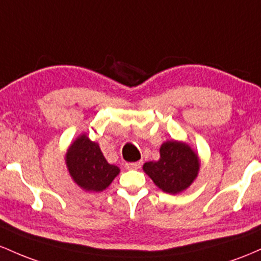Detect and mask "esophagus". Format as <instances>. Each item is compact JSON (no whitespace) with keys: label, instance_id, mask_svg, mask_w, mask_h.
<instances>
[{"label":"esophagus","instance_id":"1","mask_svg":"<svg viewBox=\"0 0 261 261\" xmlns=\"http://www.w3.org/2000/svg\"><path fill=\"white\" fill-rule=\"evenodd\" d=\"M143 162H136V163H127L125 164V169L128 170H138L142 168Z\"/></svg>","mask_w":261,"mask_h":261}]
</instances>
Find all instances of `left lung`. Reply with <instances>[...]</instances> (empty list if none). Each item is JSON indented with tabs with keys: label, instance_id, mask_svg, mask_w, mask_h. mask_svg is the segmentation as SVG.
Wrapping results in <instances>:
<instances>
[{
	"label": "left lung",
	"instance_id": "obj_1",
	"mask_svg": "<svg viewBox=\"0 0 261 261\" xmlns=\"http://www.w3.org/2000/svg\"><path fill=\"white\" fill-rule=\"evenodd\" d=\"M159 151V160L145 163L143 170L162 191L181 194L197 178L200 156L189 144L174 139L164 142Z\"/></svg>",
	"mask_w": 261,
	"mask_h": 261
}]
</instances>
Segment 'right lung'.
I'll list each match as a JSON object with an SVG mask.
<instances>
[{
	"label": "right lung",
	"mask_w": 261,
	"mask_h": 261,
	"mask_svg": "<svg viewBox=\"0 0 261 261\" xmlns=\"http://www.w3.org/2000/svg\"><path fill=\"white\" fill-rule=\"evenodd\" d=\"M65 164L72 181L87 192L106 190L121 171L118 166L107 162L98 143L90 140L86 133L80 134L67 146Z\"/></svg>",
	"instance_id": "1"
}]
</instances>
